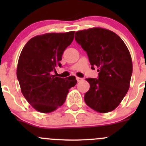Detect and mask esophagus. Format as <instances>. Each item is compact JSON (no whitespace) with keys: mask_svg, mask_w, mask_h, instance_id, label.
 <instances>
[{"mask_svg":"<svg viewBox=\"0 0 146 146\" xmlns=\"http://www.w3.org/2000/svg\"><path fill=\"white\" fill-rule=\"evenodd\" d=\"M76 80H78V82H80L83 80V78H80V77H76Z\"/></svg>","mask_w":146,"mask_h":146,"instance_id":"obj_1","label":"esophagus"}]
</instances>
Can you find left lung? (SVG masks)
I'll use <instances>...</instances> for the list:
<instances>
[{
    "label": "left lung",
    "instance_id": "8db88e82",
    "mask_svg": "<svg viewBox=\"0 0 146 146\" xmlns=\"http://www.w3.org/2000/svg\"><path fill=\"white\" fill-rule=\"evenodd\" d=\"M75 38L87 52L92 68H99L98 79H86L90 89L85 103L98 112L113 111L130 87L133 64L127 46L117 34L100 27L76 32Z\"/></svg>",
    "mask_w": 146,
    "mask_h": 146
}]
</instances>
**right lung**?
<instances>
[{"label": "right lung", "instance_id": "obj_1", "mask_svg": "<svg viewBox=\"0 0 146 146\" xmlns=\"http://www.w3.org/2000/svg\"><path fill=\"white\" fill-rule=\"evenodd\" d=\"M75 32L47 33L27 42L19 57L17 78L21 92L34 109L49 113L63 105L68 90L77 83L76 77L54 75L61 67L63 53L72 43Z\"/></svg>", "mask_w": 146, "mask_h": 146}]
</instances>
